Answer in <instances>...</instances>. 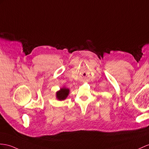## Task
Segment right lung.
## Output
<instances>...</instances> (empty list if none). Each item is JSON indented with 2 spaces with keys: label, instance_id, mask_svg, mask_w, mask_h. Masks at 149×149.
Listing matches in <instances>:
<instances>
[{
  "label": "right lung",
  "instance_id": "obj_1",
  "mask_svg": "<svg viewBox=\"0 0 149 149\" xmlns=\"http://www.w3.org/2000/svg\"><path fill=\"white\" fill-rule=\"evenodd\" d=\"M69 93V89L66 88H62L56 93V97L59 100H64L66 99Z\"/></svg>",
  "mask_w": 149,
  "mask_h": 149
}]
</instances>
